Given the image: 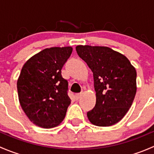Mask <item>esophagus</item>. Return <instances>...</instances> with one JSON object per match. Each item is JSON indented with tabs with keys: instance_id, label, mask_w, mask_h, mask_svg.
Instances as JSON below:
<instances>
[{
	"instance_id": "obj_1",
	"label": "esophagus",
	"mask_w": 154,
	"mask_h": 154,
	"mask_svg": "<svg viewBox=\"0 0 154 154\" xmlns=\"http://www.w3.org/2000/svg\"><path fill=\"white\" fill-rule=\"evenodd\" d=\"M81 97H82V93L81 92L77 93V94H75V97H76V99H77V100L80 99Z\"/></svg>"
}]
</instances>
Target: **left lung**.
Returning a JSON list of instances; mask_svg holds the SVG:
<instances>
[{
	"label": "left lung",
	"instance_id": "obj_1",
	"mask_svg": "<svg viewBox=\"0 0 154 154\" xmlns=\"http://www.w3.org/2000/svg\"><path fill=\"white\" fill-rule=\"evenodd\" d=\"M79 57L91 68L96 103L87 112L92 125L109 127L122 120L136 93V71L123 54L108 47L78 45Z\"/></svg>",
	"mask_w": 154,
	"mask_h": 154
}]
</instances>
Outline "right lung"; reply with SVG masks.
<instances>
[{"label": "right lung", "mask_w": 154, "mask_h": 154, "mask_svg": "<svg viewBox=\"0 0 154 154\" xmlns=\"http://www.w3.org/2000/svg\"><path fill=\"white\" fill-rule=\"evenodd\" d=\"M72 48H46L31 57L21 69L17 82L21 108L31 122L52 128L64 119L71 99L68 83L62 68Z\"/></svg>", "instance_id": "add662e5"}]
</instances>
